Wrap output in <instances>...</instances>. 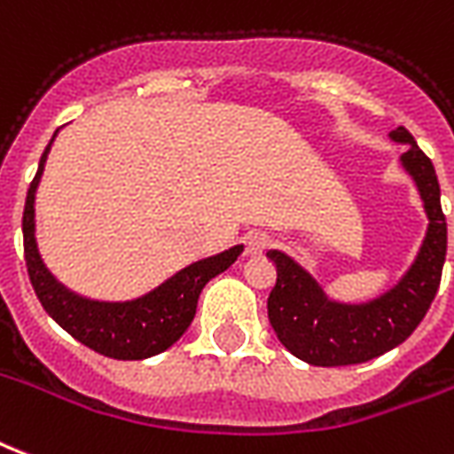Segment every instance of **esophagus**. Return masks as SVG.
<instances>
[{
    "mask_svg": "<svg viewBox=\"0 0 454 454\" xmlns=\"http://www.w3.org/2000/svg\"><path fill=\"white\" fill-rule=\"evenodd\" d=\"M270 247V236L264 233V231H250L247 236H245V253L250 254V257H257L264 250Z\"/></svg>",
    "mask_w": 454,
    "mask_h": 454,
    "instance_id": "obj_1",
    "label": "esophagus"
}]
</instances>
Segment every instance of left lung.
Wrapping results in <instances>:
<instances>
[{
	"mask_svg": "<svg viewBox=\"0 0 454 454\" xmlns=\"http://www.w3.org/2000/svg\"><path fill=\"white\" fill-rule=\"evenodd\" d=\"M392 139L409 144V149L402 153V163L419 184L431 221L421 253L397 286L371 303H332L310 274H305L294 260L277 250L267 253L277 264V284L267 301L271 327L278 341L305 364L322 368L354 365L385 354L419 327L438 294L448 253L441 184L431 159L419 149L406 127H397Z\"/></svg>",
	"mask_w": 454,
	"mask_h": 454,
	"instance_id": "8db88e82",
	"label": "left lung"
}]
</instances>
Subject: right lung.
<instances>
[{"label":"right lung","instance_id":"right-lung-1","mask_svg":"<svg viewBox=\"0 0 454 454\" xmlns=\"http://www.w3.org/2000/svg\"><path fill=\"white\" fill-rule=\"evenodd\" d=\"M50 144L40 156L38 173L26 194L23 207V257L26 270L38 295L40 305L45 308L50 317L69 332L83 347L93 348L96 354L117 358V361H142L173 347L183 337L184 330L192 325L197 301L207 281L226 271L243 247H231L226 253L190 264L187 270L177 271L176 277L168 278L156 291L144 295L132 303H93L83 301L79 295L69 294L67 288L50 277L45 264L40 262L35 236H33V200L35 187L43 176V166L48 159Z\"/></svg>","mask_w":454,"mask_h":454}]
</instances>
